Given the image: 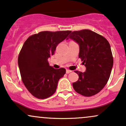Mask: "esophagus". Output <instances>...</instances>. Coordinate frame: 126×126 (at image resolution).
<instances>
[{
    "instance_id": "1",
    "label": "esophagus",
    "mask_w": 126,
    "mask_h": 126,
    "mask_svg": "<svg viewBox=\"0 0 126 126\" xmlns=\"http://www.w3.org/2000/svg\"><path fill=\"white\" fill-rule=\"evenodd\" d=\"M72 72V71H71V70L69 69H66V74H69L70 72Z\"/></svg>"
}]
</instances>
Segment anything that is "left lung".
Wrapping results in <instances>:
<instances>
[{"label": "left lung", "mask_w": 126, "mask_h": 126, "mask_svg": "<svg viewBox=\"0 0 126 126\" xmlns=\"http://www.w3.org/2000/svg\"><path fill=\"white\" fill-rule=\"evenodd\" d=\"M68 37L79 43V57L86 67L83 73L75 71L79 78L72 83L74 90L85 96L96 95L107 84L113 66L109 43L103 36L89 30L73 31Z\"/></svg>", "instance_id": "1"}]
</instances>
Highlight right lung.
<instances>
[{
    "label": "right lung",
    "mask_w": 126,
    "mask_h": 126,
    "mask_svg": "<svg viewBox=\"0 0 126 126\" xmlns=\"http://www.w3.org/2000/svg\"><path fill=\"white\" fill-rule=\"evenodd\" d=\"M71 32H40L25 42L18 55V64L25 86L35 97L47 98L56 91L59 79L65 74L66 69L50 66L47 59Z\"/></svg>",
    "instance_id": "obj_1"
}]
</instances>
